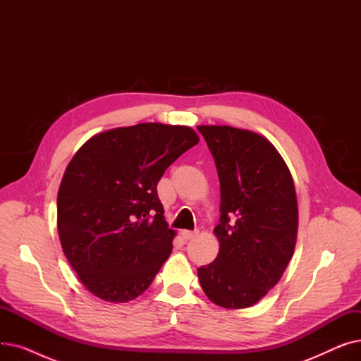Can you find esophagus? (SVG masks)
<instances>
[{"instance_id":"esophagus-1","label":"esophagus","mask_w":361,"mask_h":361,"mask_svg":"<svg viewBox=\"0 0 361 361\" xmlns=\"http://www.w3.org/2000/svg\"><path fill=\"white\" fill-rule=\"evenodd\" d=\"M181 235H183V238H184V240H193L195 237H197V235H199V230H195V231L184 230V231L181 233Z\"/></svg>"}]
</instances>
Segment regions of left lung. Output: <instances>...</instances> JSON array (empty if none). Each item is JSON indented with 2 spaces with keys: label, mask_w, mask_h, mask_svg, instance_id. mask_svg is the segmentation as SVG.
<instances>
[{
  "label": "left lung",
  "mask_w": 361,
  "mask_h": 361,
  "mask_svg": "<svg viewBox=\"0 0 361 361\" xmlns=\"http://www.w3.org/2000/svg\"><path fill=\"white\" fill-rule=\"evenodd\" d=\"M221 185L216 259L197 276L211 301L250 307L276 286L293 256L298 209L293 177L263 136L230 126H199Z\"/></svg>",
  "instance_id": "obj_1"
}]
</instances>
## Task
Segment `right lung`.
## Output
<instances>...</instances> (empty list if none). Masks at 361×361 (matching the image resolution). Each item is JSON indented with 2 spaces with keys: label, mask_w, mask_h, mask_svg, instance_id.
Returning <instances> with one entry per match:
<instances>
[{
  "label": "right lung",
  "mask_w": 361,
  "mask_h": 361,
  "mask_svg": "<svg viewBox=\"0 0 361 361\" xmlns=\"http://www.w3.org/2000/svg\"><path fill=\"white\" fill-rule=\"evenodd\" d=\"M197 142L190 127L143 123L93 136L73 157L56 224L67 260L93 295L126 302L149 288L176 235L157 185Z\"/></svg>",
  "instance_id": "obj_1"
}]
</instances>
